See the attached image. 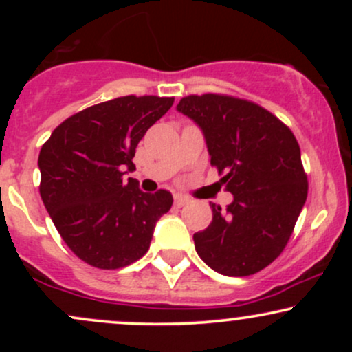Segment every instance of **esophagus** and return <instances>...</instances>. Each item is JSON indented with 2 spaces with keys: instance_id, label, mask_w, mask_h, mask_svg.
Masks as SVG:
<instances>
[{
  "instance_id": "obj_1",
  "label": "esophagus",
  "mask_w": 352,
  "mask_h": 352,
  "mask_svg": "<svg viewBox=\"0 0 352 352\" xmlns=\"http://www.w3.org/2000/svg\"><path fill=\"white\" fill-rule=\"evenodd\" d=\"M187 204H188V199L184 195H175V199H173V205L179 208L184 207V205H187Z\"/></svg>"
}]
</instances>
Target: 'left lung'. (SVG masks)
<instances>
[{
  "label": "left lung",
  "mask_w": 352,
  "mask_h": 352,
  "mask_svg": "<svg viewBox=\"0 0 352 352\" xmlns=\"http://www.w3.org/2000/svg\"><path fill=\"white\" fill-rule=\"evenodd\" d=\"M177 109L195 120L210 164L233 201L193 235L201 260L225 276H250L273 263L288 245L308 197L296 137L276 116L227 94L187 96Z\"/></svg>",
  "instance_id": "8db88e82"
}]
</instances>
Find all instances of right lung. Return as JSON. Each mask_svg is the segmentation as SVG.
<instances>
[{
    "instance_id": "obj_1",
    "label": "right lung",
    "mask_w": 352,
    "mask_h": 352,
    "mask_svg": "<svg viewBox=\"0 0 352 352\" xmlns=\"http://www.w3.org/2000/svg\"><path fill=\"white\" fill-rule=\"evenodd\" d=\"M173 98L122 96L67 117L43 144L39 193L64 243L84 263L117 270L142 258L157 220L170 210L167 190L145 193L134 170L135 148Z\"/></svg>"
}]
</instances>
